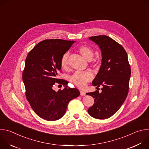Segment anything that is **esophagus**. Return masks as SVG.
Instances as JSON below:
<instances>
[{"label": "esophagus", "instance_id": "34e87169", "mask_svg": "<svg viewBox=\"0 0 149 149\" xmlns=\"http://www.w3.org/2000/svg\"><path fill=\"white\" fill-rule=\"evenodd\" d=\"M86 93L84 92V91H81V90H80V95H82V96H84V95H86Z\"/></svg>", "mask_w": 149, "mask_h": 149}]
</instances>
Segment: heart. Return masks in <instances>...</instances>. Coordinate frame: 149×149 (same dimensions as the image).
Returning <instances> with one entry per match:
<instances>
[{
    "mask_svg": "<svg viewBox=\"0 0 149 149\" xmlns=\"http://www.w3.org/2000/svg\"><path fill=\"white\" fill-rule=\"evenodd\" d=\"M78 51L82 56L87 61H91L94 56L93 49L87 45H82L79 47ZM68 52L63 54L61 59L60 64L63 69H66L68 65ZM93 78V74L90 71H80L75 72L70 77V81L76 86L82 88L86 86L87 83L92 80Z\"/></svg>",
    "mask_w": 149,
    "mask_h": 149,
    "instance_id": "heart-1",
    "label": "heart"
}]
</instances>
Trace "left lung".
Returning a JSON list of instances; mask_svg holds the SVG:
<instances>
[{"mask_svg":"<svg viewBox=\"0 0 149 149\" xmlns=\"http://www.w3.org/2000/svg\"><path fill=\"white\" fill-rule=\"evenodd\" d=\"M89 39L98 45L102 55L100 68L92 84L102 88L101 93L96 90L86 94L94 98L88 113L95 118L105 119L114 115L126 99L131 69L125 49L114 39L106 35Z\"/></svg>","mask_w":149,"mask_h":149,"instance_id":"left-lung-1","label":"left lung"}]
</instances>
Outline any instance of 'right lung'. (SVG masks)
I'll return each mask as SVG.
<instances>
[{"label": "right lung", "instance_id": "1", "mask_svg": "<svg viewBox=\"0 0 149 149\" xmlns=\"http://www.w3.org/2000/svg\"><path fill=\"white\" fill-rule=\"evenodd\" d=\"M75 42L59 39L42 40L26 58L22 74L26 97L35 113L45 120L60 119L65 114L69 102L80 94L78 89L67 86V81L57 78L61 69V59ZM55 82L62 84L65 88L56 92L53 90Z\"/></svg>", "mask_w": 149, "mask_h": 149}]
</instances>
